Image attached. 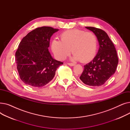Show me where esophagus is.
Wrapping results in <instances>:
<instances>
[{
    "instance_id": "1",
    "label": "esophagus",
    "mask_w": 130,
    "mask_h": 130,
    "mask_svg": "<svg viewBox=\"0 0 130 130\" xmlns=\"http://www.w3.org/2000/svg\"><path fill=\"white\" fill-rule=\"evenodd\" d=\"M67 64L69 65H70V66H75V64H73V63H68Z\"/></svg>"
}]
</instances>
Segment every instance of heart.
I'll list each match as a JSON object with an SVG mask.
<instances>
[{
	"label": "heart",
	"mask_w": 130,
	"mask_h": 130,
	"mask_svg": "<svg viewBox=\"0 0 130 130\" xmlns=\"http://www.w3.org/2000/svg\"><path fill=\"white\" fill-rule=\"evenodd\" d=\"M61 40L54 39L51 43L52 50L58 59L63 60L70 54H74L73 59L87 62L95 56L97 38L93 32L79 29L68 30L60 35Z\"/></svg>",
	"instance_id": "1"
}]
</instances>
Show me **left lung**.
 Masks as SVG:
<instances>
[{"instance_id": "1", "label": "left lung", "mask_w": 130, "mask_h": 130, "mask_svg": "<svg viewBox=\"0 0 130 130\" xmlns=\"http://www.w3.org/2000/svg\"><path fill=\"white\" fill-rule=\"evenodd\" d=\"M96 36L99 48L93 60L84 65L79 78L91 86H100L115 73L119 59L114 45L105 31L93 27H85Z\"/></svg>"}]
</instances>
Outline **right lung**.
<instances>
[{
	"mask_svg": "<svg viewBox=\"0 0 130 130\" xmlns=\"http://www.w3.org/2000/svg\"><path fill=\"white\" fill-rule=\"evenodd\" d=\"M51 27H39L29 32L19 43L15 60L19 77L26 85L42 87L51 82L63 63L54 59L48 48L53 34Z\"/></svg>",
	"mask_w": 130,
	"mask_h": 130,
	"instance_id": "right-lung-1",
	"label": "right lung"
}]
</instances>
